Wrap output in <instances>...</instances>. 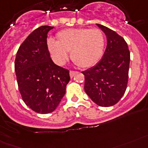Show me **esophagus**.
I'll list each match as a JSON object with an SVG mask.
<instances>
[{
  "label": "esophagus",
  "instance_id": "34e87169",
  "mask_svg": "<svg viewBox=\"0 0 148 148\" xmlns=\"http://www.w3.org/2000/svg\"><path fill=\"white\" fill-rule=\"evenodd\" d=\"M75 71H70V72H69V74H70L71 78H73V76H74V75H75Z\"/></svg>",
  "mask_w": 148,
  "mask_h": 148
}]
</instances>
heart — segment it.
<instances>
[{"mask_svg":"<svg viewBox=\"0 0 148 148\" xmlns=\"http://www.w3.org/2000/svg\"><path fill=\"white\" fill-rule=\"evenodd\" d=\"M57 41L49 40L48 47L54 61L63 65L70 51L71 59L81 68L98 62L105 49V38L98 28H67L56 34Z\"/></svg>","mask_w":148,"mask_h":148,"instance_id":"obj_1","label":"heart"}]
</instances>
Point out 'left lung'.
<instances>
[{
  "label": "left lung",
  "instance_id": "1",
  "mask_svg": "<svg viewBox=\"0 0 148 148\" xmlns=\"http://www.w3.org/2000/svg\"><path fill=\"white\" fill-rule=\"evenodd\" d=\"M97 25L106 35V49L101 60L82 73L86 93L98 106L107 107L118 103L125 92L130 51L123 37L106 26Z\"/></svg>",
  "mask_w": 148,
  "mask_h": 148
}]
</instances>
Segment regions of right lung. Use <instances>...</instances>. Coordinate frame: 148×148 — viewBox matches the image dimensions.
Returning <instances> with one entry per match:
<instances>
[{"instance_id": "add662e5", "label": "right lung", "mask_w": 148, "mask_h": 148, "mask_svg": "<svg viewBox=\"0 0 148 148\" xmlns=\"http://www.w3.org/2000/svg\"><path fill=\"white\" fill-rule=\"evenodd\" d=\"M54 27L41 26L21 45L14 62L18 89L23 101L36 113L53 112L66 93L69 71L50 57L47 35Z\"/></svg>"}]
</instances>
